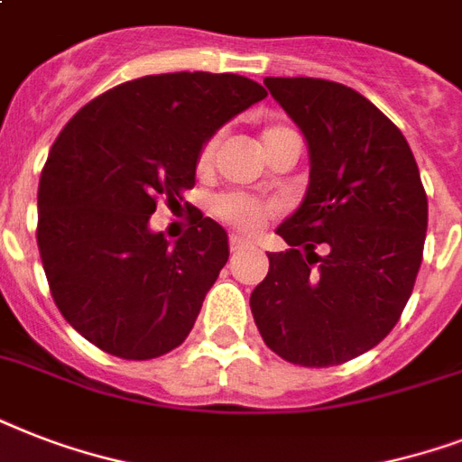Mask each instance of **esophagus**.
I'll list each match as a JSON object with an SVG mask.
<instances>
[{"mask_svg": "<svg viewBox=\"0 0 462 462\" xmlns=\"http://www.w3.org/2000/svg\"><path fill=\"white\" fill-rule=\"evenodd\" d=\"M252 242L246 237H242V235H232L230 237V249L232 252H239V249H245V246H249Z\"/></svg>", "mask_w": 462, "mask_h": 462, "instance_id": "esophagus-1", "label": "esophagus"}]
</instances>
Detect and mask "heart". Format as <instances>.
I'll list each match as a JSON object with an SVG mask.
<instances>
[{"label":"heart","instance_id":"heart-1","mask_svg":"<svg viewBox=\"0 0 462 462\" xmlns=\"http://www.w3.org/2000/svg\"><path fill=\"white\" fill-rule=\"evenodd\" d=\"M295 129H290L285 125H268L261 134V139H263V148L275 146L278 141H282L285 136H292ZM216 148H217V139H208L199 151V158H196V167H199V172H208L210 165H213V158H216ZM213 213H216L223 223L232 225V227H237V230L245 232H256L263 227L268 217H271V208H268L266 203L256 201L252 196H242V194H225L220 196L213 206Z\"/></svg>","mask_w":462,"mask_h":462}]
</instances>
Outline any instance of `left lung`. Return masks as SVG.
Segmentation results:
<instances>
[{
	"label": "left lung",
	"mask_w": 462,
	"mask_h": 462,
	"mask_svg": "<svg viewBox=\"0 0 462 462\" xmlns=\"http://www.w3.org/2000/svg\"><path fill=\"white\" fill-rule=\"evenodd\" d=\"M263 83L302 129L311 172L304 201L275 230L290 249L268 254L254 321L292 365H343L379 345L412 295L427 194L401 129L357 90L307 76Z\"/></svg>",
	"instance_id": "8db88e82"
}]
</instances>
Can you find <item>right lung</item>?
<instances>
[{
	"instance_id": "add662e5",
	"label": "right lung",
	"mask_w": 462,
	"mask_h": 462,
	"mask_svg": "<svg viewBox=\"0 0 462 462\" xmlns=\"http://www.w3.org/2000/svg\"><path fill=\"white\" fill-rule=\"evenodd\" d=\"M266 97L237 74L177 71L134 79L83 105L40 174L38 249L61 316L122 359L184 343L227 263V232L199 216L170 245L148 220L196 181L213 134Z\"/></svg>"
}]
</instances>
